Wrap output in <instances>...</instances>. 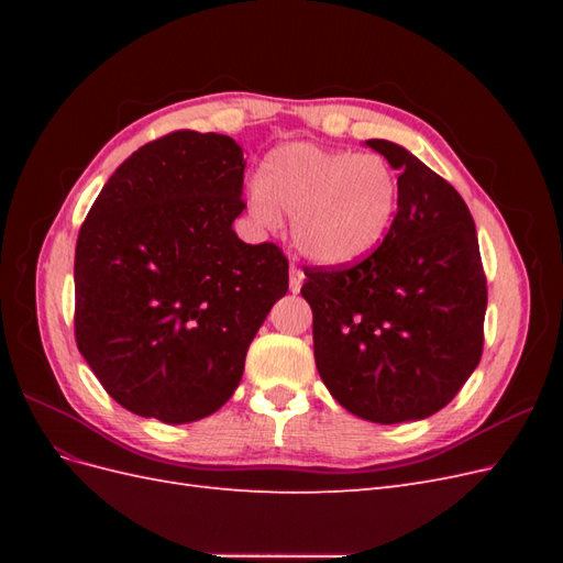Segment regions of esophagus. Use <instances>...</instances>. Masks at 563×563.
<instances>
[{"label":"esophagus","mask_w":563,"mask_h":563,"mask_svg":"<svg viewBox=\"0 0 563 563\" xmlns=\"http://www.w3.org/2000/svg\"><path fill=\"white\" fill-rule=\"evenodd\" d=\"M302 282H305V272H302L300 267L291 265V272H288V286H291V291H294V294H298V291H300Z\"/></svg>","instance_id":"1"}]
</instances>
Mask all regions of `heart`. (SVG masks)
Segmentation results:
<instances>
[{"instance_id": "b5f03b06", "label": "heart", "mask_w": 563, "mask_h": 563, "mask_svg": "<svg viewBox=\"0 0 563 563\" xmlns=\"http://www.w3.org/2000/svg\"><path fill=\"white\" fill-rule=\"evenodd\" d=\"M401 183L383 155L291 143L265 159L251 213L277 225L291 216L298 251L319 265H352L376 251L399 211Z\"/></svg>"}]
</instances>
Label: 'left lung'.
<instances>
[{
    "mask_svg": "<svg viewBox=\"0 0 563 563\" xmlns=\"http://www.w3.org/2000/svg\"><path fill=\"white\" fill-rule=\"evenodd\" d=\"M397 168L399 211L383 244L338 267H305L317 371L333 399L371 422L444 408L484 352L486 275L455 187L389 141H366Z\"/></svg>",
    "mask_w": 563,
    "mask_h": 563,
    "instance_id": "obj_1",
    "label": "left lung"
}]
</instances>
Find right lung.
<instances>
[{"label":"right lung","mask_w":563,"mask_h":563,"mask_svg":"<svg viewBox=\"0 0 563 563\" xmlns=\"http://www.w3.org/2000/svg\"><path fill=\"white\" fill-rule=\"evenodd\" d=\"M244 155L230 135L180 129L117 168L81 223L75 340L108 395L162 422L216 413L288 291V261L234 234Z\"/></svg>","instance_id":"add662e5"}]
</instances>
